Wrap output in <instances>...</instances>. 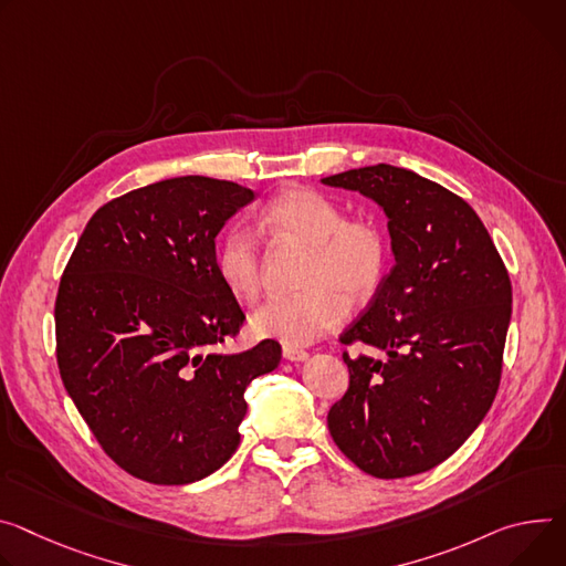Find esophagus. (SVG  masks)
<instances>
[{
  "instance_id": "esophagus-1",
  "label": "esophagus",
  "mask_w": 566,
  "mask_h": 566,
  "mask_svg": "<svg viewBox=\"0 0 566 566\" xmlns=\"http://www.w3.org/2000/svg\"><path fill=\"white\" fill-rule=\"evenodd\" d=\"M282 354H284L286 361H306V358H310V352H304V349L293 347V345H284Z\"/></svg>"
}]
</instances>
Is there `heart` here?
Listing matches in <instances>:
<instances>
[{
    "label": "heart",
    "instance_id": "heart-1",
    "mask_svg": "<svg viewBox=\"0 0 566 566\" xmlns=\"http://www.w3.org/2000/svg\"><path fill=\"white\" fill-rule=\"evenodd\" d=\"M264 226L300 245L312 248L300 295H277L250 318L252 332L284 345H310L336 329L347 316L349 300L373 297L386 280L390 243L375 219H345L340 205L327 196L293 187L275 196L262 214ZM221 284L243 302L254 300L264 284L260 245L248 228L226 232L214 254Z\"/></svg>",
    "mask_w": 566,
    "mask_h": 566
}]
</instances>
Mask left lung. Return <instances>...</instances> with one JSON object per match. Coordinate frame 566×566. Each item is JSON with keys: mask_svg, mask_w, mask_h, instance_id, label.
<instances>
[{"mask_svg": "<svg viewBox=\"0 0 566 566\" xmlns=\"http://www.w3.org/2000/svg\"><path fill=\"white\" fill-rule=\"evenodd\" d=\"M323 185L375 200L395 254L366 312L340 334L386 358L343 356L349 388L329 408V433L366 474H422L494 401L512 314L507 271L470 205L416 171L375 165Z\"/></svg>", "mask_w": 566, "mask_h": 566, "instance_id": "obj_1", "label": "left lung"}]
</instances>
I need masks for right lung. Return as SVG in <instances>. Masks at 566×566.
<instances>
[{
	"instance_id": "1",
	"label": "right lung",
	"mask_w": 566,
	"mask_h": 566,
	"mask_svg": "<svg viewBox=\"0 0 566 566\" xmlns=\"http://www.w3.org/2000/svg\"><path fill=\"white\" fill-rule=\"evenodd\" d=\"M254 191L182 176L128 191L87 221L56 297L67 395L128 474L185 485L239 447L248 384L277 368L262 340L221 354L245 321L214 271L217 234Z\"/></svg>"
}]
</instances>
